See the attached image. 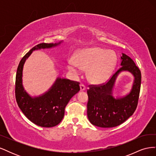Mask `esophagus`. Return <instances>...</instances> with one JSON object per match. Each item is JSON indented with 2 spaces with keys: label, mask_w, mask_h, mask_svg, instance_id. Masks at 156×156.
Masks as SVG:
<instances>
[{
  "label": "esophagus",
  "mask_w": 156,
  "mask_h": 156,
  "mask_svg": "<svg viewBox=\"0 0 156 156\" xmlns=\"http://www.w3.org/2000/svg\"><path fill=\"white\" fill-rule=\"evenodd\" d=\"M85 89H86V88L84 84H80V91H84V90H85Z\"/></svg>",
  "instance_id": "esophagus-1"
}]
</instances>
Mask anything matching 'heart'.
Wrapping results in <instances>:
<instances>
[{
	"label": "heart",
	"mask_w": 156,
	"mask_h": 156,
	"mask_svg": "<svg viewBox=\"0 0 156 156\" xmlns=\"http://www.w3.org/2000/svg\"><path fill=\"white\" fill-rule=\"evenodd\" d=\"M116 56L112 51L100 48L83 49L69 59L67 67L69 72L78 75L81 69H87L88 81L93 84L105 83L111 75L116 65Z\"/></svg>",
	"instance_id": "heart-1"
}]
</instances>
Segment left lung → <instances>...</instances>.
<instances>
[{
	"label": "left lung",
	"mask_w": 156,
	"mask_h": 156,
	"mask_svg": "<svg viewBox=\"0 0 156 156\" xmlns=\"http://www.w3.org/2000/svg\"><path fill=\"white\" fill-rule=\"evenodd\" d=\"M121 68L104 85L92 87L87 90V116L90 123L100 127H113L124 122L133 114L137 106L139 96L141 73L129 56H121ZM129 72L134 76L130 91L123 97L113 96V90L118 75Z\"/></svg>",
	"instance_id": "left-lung-1"
}]
</instances>
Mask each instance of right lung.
<instances>
[{"instance_id": "add662e5", "label": "right lung", "mask_w": 156, "mask_h": 156, "mask_svg": "<svg viewBox=\"0 0 156 156\" xmlns=\"http://www.w3.org/2000/svg\"><path fill=\"white\" fill-rule=\"evenodd\" d=\"M63 42L42 43L31 49L23 56L18 66L16 79V98L19 107L28 119L44 127L58 125L64 116L65 107L74 95L79 92V83L58 77L48 91L32 96L23 84V71L26 60L35 50L55 48Z\"/></svg>"}]
</instances>
